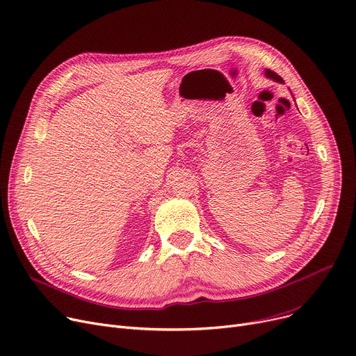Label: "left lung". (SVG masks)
Listing matches in <instances>:
<instances>
[{"instance_id": "left-lung-1", "label": "left lung", "mask_w": 356, "mask_h": 356, "mask_svg": "<svg viewBox=\"0 0 356 356\" xmlns=\"http://www.w3.org/2000/svg\"><path fill=\"white\" fill-rule=\"evenodd\" d=\"M265 74H266V77L268 79H272V80H275V81H277V83H283V79L280 77V76H277L275 71H272V70H265Z\"/></svg>"}]
</instances>
